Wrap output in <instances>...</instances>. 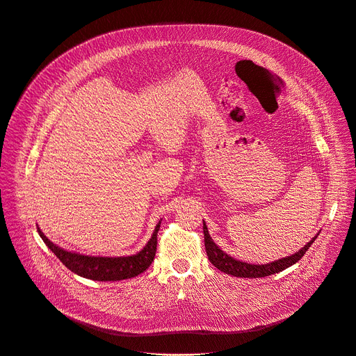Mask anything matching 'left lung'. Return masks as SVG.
<instances>
[{
  "label": "left lung",
  "mask_w": 356,
  "mask_h": 356,
  "mask_svg": "<svg viewBox=\"0 0 356 356\" xmlns=\"http://www.w3.org/2000/svg\"><path fill=\"white\" fill-rule=\"evenodd\" d=\"M202 229H204L205 250H207V256H208L211 264L225 274H229L233 277H241V278H263V277H268V275L277 274L280 271H284L285 268L298 263L305 256V253L309 250V248L312 246V243L318 236V233H317L305 248H302L299 252H296L295 254H292L289 257H284L277 261L267 263V264H250V263L234 260L233 257H230L229 254L222 252L211 239L205 222H204Z\"/></svg>",
  "instance_id": "left-lung-1"
}]
</instances>
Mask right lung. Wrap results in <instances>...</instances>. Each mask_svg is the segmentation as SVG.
<instances>
[{
  "label": "right lung",
  "instance_id": "obj_1",
  "mask_svg": "<svg viewBox=\"0 0 356 356\" xmlns=\"http://www.w3.org/2000/svg\"><path fill=\"white\" fill-rule=\"evenodd\" d=\"M161 226V220L156 225L151 239L145 245V248L137 254L127 257H93L83 256L74 252H67L53 242H50L44 233L38 227L40 238L46 243V246L57 256V259L72 273L93 281H122L140 275L147 271L152 264L156 245H158V230Z\"/></svg>",
  "mask_w": 356,
  "mask_h": 356
}]
</instances>
